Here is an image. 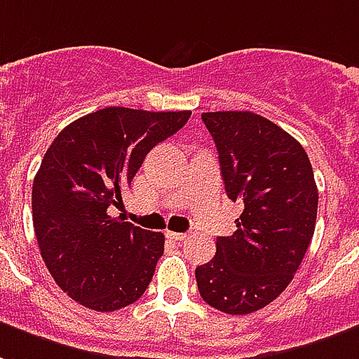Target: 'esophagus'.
Segmentation results:
<instances>
[{
    "mask_svg": "<svg viewBox=\"0 0 359 359\" xmlns=\"http://www.w3.org/2000/svg\"><path fill=\"white\" fill-rule=\"evenodd\" d=\"M165 236H167V238H169V240H172V241H184L188 238L187 233H180V232H167Z\"/></svg>",
    "mask_w": 359,
    "mask_h": 359,
    "instance_id": "obj_1",
    "label": "esophagus"
}]
</instances>
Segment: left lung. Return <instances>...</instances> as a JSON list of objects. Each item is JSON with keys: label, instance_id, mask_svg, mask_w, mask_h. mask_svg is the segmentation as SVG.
<instances>
[{"label": "left lung", "instance_id": "1", "mask_svg": "<svg viewBox=\"0 0 359 359\" xmlns=\"http://www.w3.org/2000/svg\"><path fill=\"white\" fill-rule=\"evenodd\" d=\"M228 198L243 203L232 236L196 268L201 299L232 316L278 299L301 266L318 215V187L304 148L253 112H203Z\"/></svg>", "mask_w": 359, "mask_h": 359}]
</instances>
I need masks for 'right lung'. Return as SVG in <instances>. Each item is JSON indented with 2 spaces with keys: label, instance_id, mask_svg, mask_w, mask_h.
<instances>
[{
  "label": "right lung",
  "instance_id": "right-lung-1",
  "mask_svg": "<svg viewBox=\"0 0 359 359\" xmlns=\"http://www.w3.org/2000/svg\"><path fill=\"white\" fill-rule=\"evenodd\" d=\"M190 114L110 106L72 121L45 152L32 187L34 232L53 280L85 308L114 312L150 285L163 233L114 219L108 207Z\"/></svg>",
  "mask_w": 359,
  "mask_h": 359
}]
</instances>
